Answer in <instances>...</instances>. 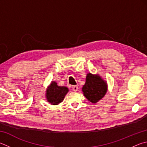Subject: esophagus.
I'll list each match as a JSON object with an SVG mask.
<instances>
[{
  "instance_id": "obj_1",
  "label": "esophagus",
  "mask_w": 147,
  "mask_h": 147,
  "mask_svg": "<svg viewBox=\"0 0 147 147\" xmlns=\"http://www.w3.org/2000/svg\"><path fill=\"white\" fill-rule=\"evenodd\" d=\"M72 89H73V91H77L78 90V85H74V86L72 87Z\"/></svg>"
}]
</instances>
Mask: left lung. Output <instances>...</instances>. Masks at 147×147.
I'll return each instance as SVG.
<instances>
[{
	"mask_svg": "<svg viewBox=\"0 0 147 147\" xmlns=\"http://www.w3.org/2000/svg\"><path fill=\"white\" fill-rule=\"evenodd\" d=\"M107 83L98 74H87L82 90L88 101L96 103L105 96L107 92Z\"/></svg>",
	"mask_w": 147,
	"mask_h": 147,
	"instance_id": "8db88e82",
	"label": "left lung"
}]
</instances>
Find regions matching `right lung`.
Instances as JSON below:
<instances>
[{
    "instance_id": "right-lung-1",
    "label": "right lung",
    "mask_w": 147,
    "mask_h": 147,
    "mask_svg": "<svg viewBox=\"0 0 147 147\" xmlns=\"http://www.w3.org/2000/svg\"><path fill=\"white\" fill-rule=\"evenodd\" d=\"M69 89L65 86H59L55 81H53L48 85L46 90V98L50 104L57 105L62 102Z\"/></svg>"
}]
</instances>
